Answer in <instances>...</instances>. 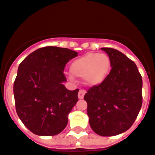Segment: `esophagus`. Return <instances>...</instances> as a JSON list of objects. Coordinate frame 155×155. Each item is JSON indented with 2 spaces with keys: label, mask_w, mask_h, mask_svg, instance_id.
<instances>
[{
  "label": "esophagus",
  "mask_w": 155,
  "mask_h": 155,
  "mask_svg": "<svg viewBox=\"0 0 155 155\" xmlns=\"http://www.w3.org/2000/svg\"><path fill=\"white\" fill-rule=\"evenodd\" d=\"M86 91L84 90H80L78 91V97L79 99H82L84 97V95H85Z\"/></svg>",
  "instance_id": "esophagus-1"
}]
</instances>
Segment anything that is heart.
I'll list each match as a JSON object with an SVG mask.
<instances>
[{
    "instance_id": "heart-1",
    "label": "heart",
    "mask_w": 155,
    "mask_h": 155,
    "mask_svg": "<svg viewBox=\"0 0 155 155\" xmlns=\"http://www.w3.org/2000/svg\"><path fill=\"white\" fill-rule=\"evenodd\" d=\"M110 67V59L107 54L88 53L73 60L69 68L73 76L83 79L86 85L96 87L106 80ZM69 78L73 79L72 75Z\"/></svg>"
}]
</instances>
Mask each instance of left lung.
<instances>
[{
  "mask_svg": "<svg viewBox=\"0 0 155 155\" xmlns=\"http://www.w3.org/2000/svg\"><path fill=\"white\" fill-rule=\"evenodd\" d=\"M110 59L111 70L100 85L87 91V116L92 130L114 136L131 127L142 106V78L137 66L121 52L101 48Z\"/></svg>",
  "mask_w": 155,
  "mask_h": 155,
  "instance_id": "1",
  "label": "left lung"
}]
</instances>
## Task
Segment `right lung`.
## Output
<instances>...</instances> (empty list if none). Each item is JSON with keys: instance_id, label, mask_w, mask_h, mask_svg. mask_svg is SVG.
Listing matches in <instances>:
<instances>
[{"instance_id": "obj_1", "label": "right lung", "mask_w": 155, "mask_h": 155, "mask_svg": "<svg viewBox=\"0 0 155 155\" xmlns=\"http://www.w3.org/2000/svg\"><path fill=\"white\" fill-rule=\"evenodd\" d=\"M78 55L68 48L48 46L29 54L19 65L13 89L15 110L34 134L56 135L68 125V114L78 101L79 89L65 87L64 70Z\"/></svg>"}]
</instances>
